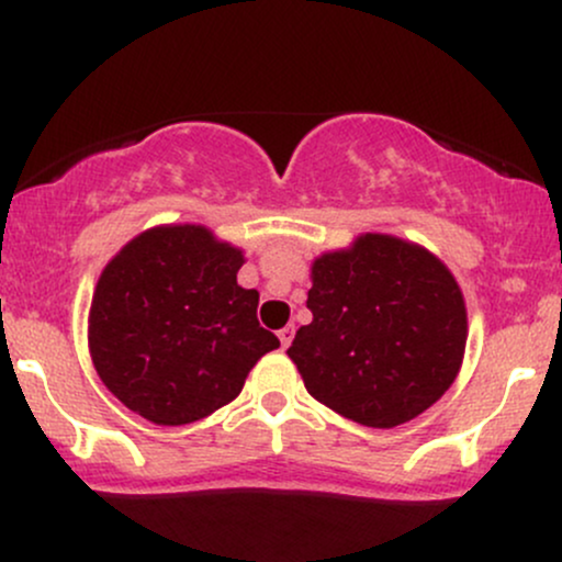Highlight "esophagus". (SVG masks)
<instances>
[{"instance_id": "obj_1", "label": "esophagus", "mask_w": 562, "mask_h": 562, "mask_svg": "<svg viewBox=\"0 0 562 562\" xmlns=\"http://www.w3.org/2000/svg\"><path fill=\"white\" fill-rule=\"evenodd\" d=\"M293 327H282V330L280 333H277V338H280V344H282V348H288L290 344H293Z\"/></svg>"}]
</instances>
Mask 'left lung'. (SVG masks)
Masks as SVG:
<instances>
[{"label":"left lung","instance_id":"obj_1","mask_svg":"<svg viewBox=\"0 0 562 562\" xmlns=\"http://www.w3.org/2000/svg\"><path fill=\"white\" fill-rule=\"evenodd\" d=\"M312 322L288 357L317 402L367 428H396L436 404L468 340L462 290L434 254L391 235L357 237L312 263Z\"/></svg>","mask_w":562,"mask_h":562}]
</instances>
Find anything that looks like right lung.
I'll use <instances>...</instances> for the list:
<instances>
[{"mask_svg": "<svg viewBox=\"0 0 562 562\" xmlns=\"http://www.w3.org/2000/svg\"><path fill=\"white\" fill-rule=\"evenodd\" d=\"M243 250L198 224L153 227L97 280L89 351L121 404L156 425L209 417L280 346L256 317L259 293L237 285Z\"/></svg>", "mask_w": 562, "mask_h": 562, "instance_id": "right-lung-1", "label": "right lung"}]
</instances>
